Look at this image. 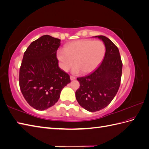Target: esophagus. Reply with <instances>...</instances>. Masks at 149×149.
Wrapping results in <instances>:
<instances>
[{"label": "esophagus", "instance_id": "1", "mask_svg": "<svg viewBox=\"0 0 149 149\" xmlns=\"http://www.w3.org/2000/svg\"><path fill=\"white\" fill-rule=\"evenodd\" d=\"M76 79V78L75 77H74V76H70V79L71 80V81H73V80H74Z\"/></svg>", "mask_w": 149, "mask_h": 149}]
</instances>
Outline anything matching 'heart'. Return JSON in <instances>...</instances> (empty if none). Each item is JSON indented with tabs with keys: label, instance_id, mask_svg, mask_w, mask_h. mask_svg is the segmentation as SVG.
I'll return each instance as SVG.
<instances>
[{
	"label": "heart",
	"instance_id": "obj_1",
	"mask_svg": "<svg viewBox=\"0 0 149 149\" xmlns=\"http://www.w3.org/2000/svg\"><path fill=\"white\" fill-rule=\"evenodd\" d=\"M106 47L100 40L83 39L67 44L65 49H59L56 57L60 66L68 71L74 64L73 73H89L100 65L105 55ZM74 61H73V60Z\"/></svg>",
	"mask_w": 149,
	"mask_h": 149
}]
</instances>
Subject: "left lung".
I'll use <instances>...</instances> for the list:
<instances>
[{
    "label": "left lung",
    "instance_id": "obj_1",
    "mask_svg": "<svg viewBox=\"0 0 149 149\" xmlns=\"http://www.w3.org/2000/svg\"><path fill=\"white\" fill-rule=\"evenodd\" d=\"M106 47L101 64L91 73L78 78L79 88L76 91L79 104L89 112L100 111L109 104L120 86L123 63L119 49L110 39L98 35Z\"/></svg>",
    "mask_w": 149,
    "mask_h": 149
}]
</instances>
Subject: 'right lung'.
Instances as JSON below:
<instances>
[{
  "label": "right lung",
  "mask_w": 149,
  "mask_h": 149,
  "mask_svg": "<svg viewBox=\"0 0 149 149\" xmlns=\"http://www.w3.org/2000/svg\"><path fill=\"white\" fill-rule=\"evenodd\" d=\"M61 40L45 35L31 43L24 53L19 73L21 92L29 105L43 111L55 104L61 90L71 82L58 66Z\"/></svg>",
  "instance_id": "right-lung-1"
}]
</instances>
